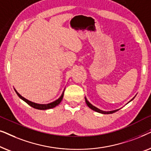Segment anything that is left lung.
I'll list each match as a JSON object with an SVG mask.
<instances>
[{
	"mask_svg": "<svg viewBox=\"0 0 151 151\" xmlns=\"http://www.w3.org/2000/svg\"><path fill=\"white\" fill-rule=\"evenodd\" d=\"M133 99H132V100H133ZM85 101H86V104H87V106L89 107L90 109H91L92 110H93V111H97V112H98V113H104V114H110V113H115V112H116L117 111H118V110H115V111H109V112H106V111H101V110H100V109H98L97 108V107H96V106H93V105L91 104V103H89L88 102V101L86 100V99L85 98Z\"/></svg>",
	"mask_w": 151,
	"mask_h": 151,
	"instance_id": "left-lung-1",
	"label": "left lung"
}]
</instances>
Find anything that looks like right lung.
Returning a JSON list of instances; mask_svg holds the SVG:
<instances>
[{"instance_id":"obj_1","label":"right lung","mask_w":151,"mask_h":151,"mask_svg":"<svg viewBox=\"0 0 151 151\" xmlns=\"http://www.w3.org/2000/svg\"><path fill=\"white\" fill-rule=\"evenodd\" d=\"M14 90H15L16 93H17L18 96L20 98H21L22 100H24V102H25L26 103H27L29 105H30V106H32V107H33V108L36 109H39V110H47V109L53 108V107H55V106H57V105H58L60 103L62 100H63V96H64V92H63V94H62V96L60 97V98L58 99L57 100L54 101V102H51V103H49V104H36V103H34V102H31V101H29L28 100H27V99H25L24 98H23V97H22V96H20V95L18 93L17 91H16V89H14Z\"/></svg>"}]
</instances>
